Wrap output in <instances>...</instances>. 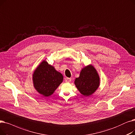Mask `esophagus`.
Instances as JSON below:
<instances>
[{
	"label": "esophagus",
	"mask_w": 135,
	"mask_h": 135,
	"mask_svg": "<svg viewBox=\"0 0 135 135\" xmlns=\"http://www.w3.org/2000/svg\"><path fill=\"white\" fill-rule=\"evenodd\" d=\"M65 82H70V81H71V79L69 78H66L65 79Z\"/></svg>",
	"instance_id": "esophagus-1"
}]
</instances>
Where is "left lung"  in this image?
Wrapping results in <instances>:
<instances>
[{
    "mask_svg": "<svg viewBox=\"0 0 135 135\" xmlns=\"http://www.w3.org/2000/svg\"><path fill=\"white\" fill-rule=\"evenodd\" d=\"M100 83L99 75L92 65L83 68L80 76L75 80V85L83 95L89 96L98 89Z\"/></svg>",
    "mask_w": 135,
    "mask_h": 135,
    "instance_id": "8db88e82",
    "label": "left lung"
}]
</instances>
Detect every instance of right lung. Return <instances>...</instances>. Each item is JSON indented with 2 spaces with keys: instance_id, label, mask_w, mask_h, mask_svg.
I'll list each match as a JSON object with an SVG mask.
<instances>
[{
  "instance_id": "add662e5",
  "label": "right lung",
  "mask_w": 135,
  "mask_h": 135,
  "mask_svg": "<svg viewBox=\"0 0 135 135\" xmlns=\"http://www.w3.org/2000/svg\"><path fill=\"white\" fill-rule=\"evenodd\" d=\"M62 80V75L45 60L38 66L33 74L35 88L45 97L52 95Z\"/></svg>"
}]
</instances>
